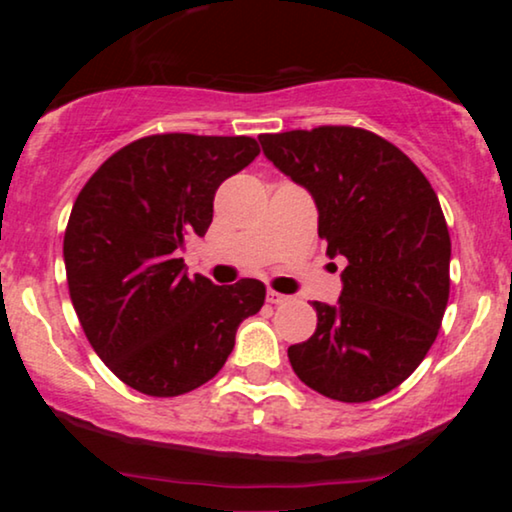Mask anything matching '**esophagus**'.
<instances>
[{
    "label": "esophagus",
    "instance_id": "34e87169",
    "mask_svg": "<svg viewBox=\"0 0 512 512\" xmlns=\"http://www.w3.org/2000/svg\"><path fill=\"white\" fill-rule=\"evenodd\" d=\"M286 300H289V296H284V293H277V291L268 289V303H272V305H284Z\"/></svg>",
    "mask_w": 512,
    "mask_h": 512
}]
</instances>
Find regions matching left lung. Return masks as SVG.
<instances>
[{"label": "left lung", "mask_w": 512, "mask_h": 512, "mask_svg": "<svg viewBox=\"0 0 512 512\" xmlns=\"http://www.w3.org/2000/svg\"><path fill=\"white\" fill-rule=\"evenodd\" d=\"M265 158L310 191L326 254L347 261L335 305L289 347L307 387L333 401L389 394L424 361L450 298V233L422 170L387 139L349 125L258 135Z\"/></svg>", "instance_id": "1"}]
</instances>
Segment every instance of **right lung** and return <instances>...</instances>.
<instances>
[{
    "label": "right lung",
    "instance_id": "right-lung-1",
    "mask_svg": "<svg viewBox=\"0 0 512 512\" xmlns=\"http://www.w3.org/2000/svg\"><path fill=\"white\" fill-rule=\"evenodd\" d=\"M261 149L251 137H142L104 160L65 230L69 298L111 373L146 396H181L212 380L237 326L261 310L258 279L216 286L186 275V237L205 235L214 195Z\"/></svg>",
    "mask_w": 512,
    "mask_h": 512
}]
</instances>
